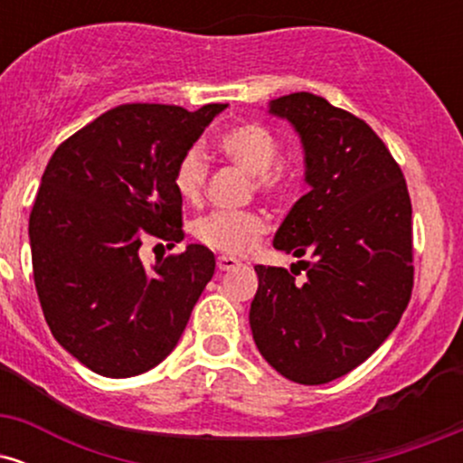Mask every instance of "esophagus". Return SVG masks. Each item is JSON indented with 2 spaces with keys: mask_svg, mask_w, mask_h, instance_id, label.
<instances>
[{
  "mask_svg": "<svg viewBox=\"0 0 463 463\" xmlns=\"http://www.w3.org/2000/svg\"><path fill=\"white\" fill-rule=\"evenodd\" d=\"M239 263L235 257H228V254H220V257H217V269H220V272H228V269H235V268H239Z\"/></svg>",
  "mask_w": 463,
  "mask_h": 463,
  "instance_id": "obj_1",
  "label": "esophagus"
}]
</instances>
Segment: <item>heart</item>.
Returning <instances> with one entry per match:
<instances>
[{
    "label": "heart",
    "mask_w": 463,
    "mask_h": 463,
    "mask_svg": "<svg viewBox=\"0 0 463 463\" xmlns=\"http://www.w3.org/2000/svg\"><path fill=\"white\" fill-rule=\"evenodd\" d=\"M217 152L237 165L252 178L254 189L269 198H283L294 189L296 176L289 167L276 161V141L257 124H239L220 132ZM206 163L202 154L191 147L178 158L174 169V189L184 202H198L204 189ZM268 232V217L259 211L239 213H209L194 224V235L204 246L226 254H246Z\"/></svg>",
    "instance_id": "b5f03b06"
}]
</instances>
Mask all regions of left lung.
Instances as JSON below:
<instances>
[{
  "label": "left lung",
  "instance_id": "left-lung-1",
  "mask_svg": "<svg viewBox=\"0 0 463 463\" xmlns=\"http://www.w3.org/2000/svg\"><path fill=\"white\" fill-rule=\"evenodd\" d=\"M305 152L309 194L291 206L274 248L311 254L305 283L257 265L250 328L285 379L322 385L357 368L396 328L411 298V202L401 167L359 117L313 93L272 99Z\"/></svg>",
  "mask_w": 463,
  "mask_h": 463
}]
</instances>
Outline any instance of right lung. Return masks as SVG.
Returning <instances> with one entry per match:
<instances>
[{
    "label": "right lung",
    "mask_w": 463,
    "mask_h": 463,
    "mask_svg": "<svg viewBox=\"0 0 463 463\" xmlns=\"http://www.w3.org/2000/svg\"><path fill=\"white\" fill-rule=\"evenodd\" d=\"M226 106H117L47 163L30 213L36 294L56 342L98 374L161 364L213 279V252L198 243L150 269L139 248L146 235L183 241L174 169Z\"/></svg>",
    "instance_id": "right-lung-1"
}]
</instances>
